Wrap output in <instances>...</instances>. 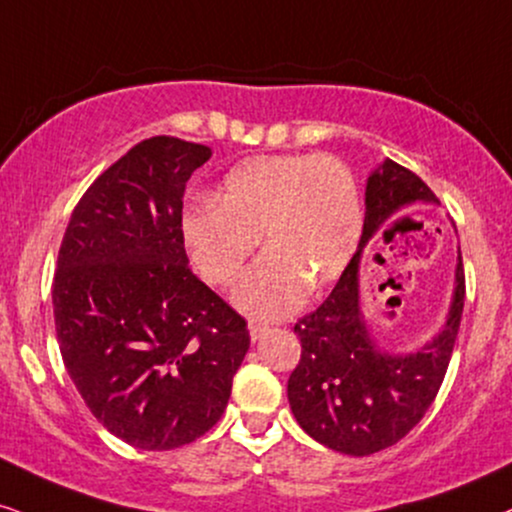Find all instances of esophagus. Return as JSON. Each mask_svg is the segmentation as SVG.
Returning a JSON list of instances; mask_svg holds the SVG:
<instances>
[{
  "mask_svg": "<svg viewBox=\"0 0 512 512\" xmlns=\"http://www.w3.org/2000/svg\"><path fill=\"white\" fill-rule=\"evenodd\" d=\"M248 328H250V340L252 342H257V340L262 338V335H267V331H269V328L264 326V323H250Z\"/></svg>",
  "mask_w": 512,
  "mask_h": 512,
  "instance_id": "esophagus-1",
  "label": "esophagus"
}]
</instances>
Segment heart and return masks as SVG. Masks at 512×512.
<instances>
[{"label":"heart","instance_id":"b5f03b06","mask_svg":"<svg viewBox=\"0 0 512 512\" xmlns=\"http://www.w3.org/2000/svg\"><path fill=\"white\" fill-rule=\"evenodd\" d=\"M184 212L181 236L203 278L231 286L260 245L267 252L238 283V309L274 321L293 314L307 286H328L352 262L361 210L352 172L331 155H260L226 174Z\"/></svg>","mask_w":512,"mask_h":512}]
</instances>
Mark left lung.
<instances>
[{
	"label": "left lung",
	"instance_id": "obj_1",
	"mask_svg": "<svg viewBox=\"0 0 512 512\" xmlns=\"http://www.w3.org/2000/svg\"><path fill=\"white\" fill-rule=\"evenodd\" d=\"M416 203L439 205L418 174L383 160L368 174L359 250L326 302L295 323L300 364L288 378V401L300 428L328 449L371 456L416 428L435 401L461 326L465 278L458 250L454 295L435 338L413 352H387L361 309V252L394 215Z\"/></svg>",
	"mask_w": 512,
	"mask_h": 512
}]
</instances>
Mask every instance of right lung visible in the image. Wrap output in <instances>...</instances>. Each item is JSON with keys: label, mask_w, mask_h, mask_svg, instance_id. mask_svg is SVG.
Masks as SVG:
<instances>
[{"label": "right lung", "mask_w": 512, "mask_h": 512, "mask_svg": "<svg viewBox=\"0 0 512 512\" xmlns=\"http://www.w3.org/2000/svg\"><path fill=\"white\" fill-rule=\"evenodd\" d=\"M212 151L141 141L89 186L58 250L54 321L63 364L122 442L170 451L222 418L250 347L243 316L189 269L186 181Z\"/></svg>", "instance_id": "add662e5"}]
</instances>
